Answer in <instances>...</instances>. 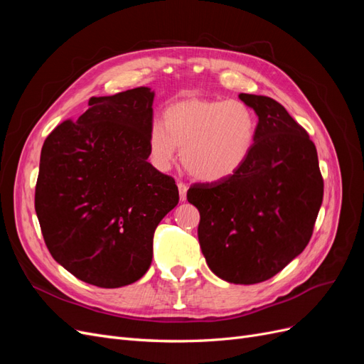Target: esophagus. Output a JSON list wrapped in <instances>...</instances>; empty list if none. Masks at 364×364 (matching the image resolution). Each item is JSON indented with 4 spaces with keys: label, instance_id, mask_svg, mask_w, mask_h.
I'll list each match as a JSON object with an SVG mask.
<instances>
[{
    "label": "esophagus",
    "instance_id": "esophagus-1",
    "mask_svg": "<svg viewBox=\"0 0 364 364\" xmlns=\"http://www.w3.org/2000/svg\"><path fill=\"white\" fill-rule=\"evenodd\" d=\"M178 188H179L181 202H185L186 200V190H188V186H186L183 182H178Z\"/></svg>",
    "mask_w": 364,
    "mask_h": 364
}]
</instances>
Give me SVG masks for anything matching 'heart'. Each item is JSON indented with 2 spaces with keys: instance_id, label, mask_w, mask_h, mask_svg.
I'll return each mask as SVG.
<instances>
[{
  "instance_id": "1",
  "label": "heart",
  "mask_w": 364,
  "mask_h": 364,
  "mask_svg": "<svg viewBox=\"0 0 364 364\" xmlns=\"http://www.w3.org/2000/svg\"><path fill=\"white\" fill-rule=\"evenodd\" d=\"M258 117L241 100L186 98L165 109L162 123L149 130V155L161 171L168 170L181 149V161L196 179L232 178L250 158Z\"/></svg>"
}]
</instances>
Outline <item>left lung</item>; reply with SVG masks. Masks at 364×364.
Here are the masks:
<instances>
[{"label":"left lung","instance_id":"obj_1","mask_svg":"<svg viewBox=\"0 0 364 364\" xmlns=\"http://www.w3.org/2000/svg\"><path fill=\"white\" fill-rule=\"evenodd\" d=\"M258 115L255 147L232 178L196 183L186 199L200 213L206 264L230 284H258L279 273L311 238L323 199L317 151L277 100L240 94Z\"/></svg>","mask_w":364,"mask_h":364}]
</instances>
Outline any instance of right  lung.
Masks as SVG:
<instances>
[{"instance_id": "right-lung-1", "label": "right lung", "mask_w": 364, "mask_h": 364, "mask_svg": "<svg viewBox=\"0 0 364 364\" xmlns=\"http://www.w3.org/2000/svg\"><path fill=\"white\" fill-rule=\"evenodd\" d=\"M153 98L147 86L92 97L42 146L35 208L43 240L62 267L102 289L144 277L155 229L179 202L174 179L147 161Z\"/></svg>"}]
</instances>
